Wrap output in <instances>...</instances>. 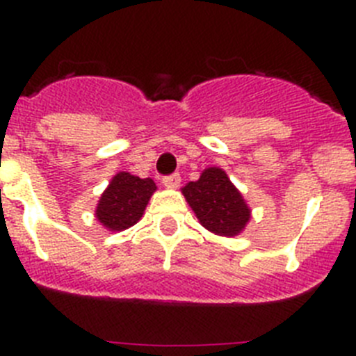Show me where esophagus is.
<instances>
[{"mask_svg":"<svg viewBox=\"0 0 356 356\" xmlns=\"http://www.w3.org/2000/svg\"><path fill=\"white\" fill-rule=\"evenodd\" d=\"M181 181V176L180 175H171V176H163L162 178V184L165 185L168 188H176L180 185Z\"/></svg>","mask_w":356,"mask_h":356,"instance_id":"34e87169","label":"esophagus"}]
</instances>
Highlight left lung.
<instances>
[{"label": "left lung", "instance_id": "left-lung-1", "mask_svg": "<svg viewBox=\"0 0 356 356\" xmlns=\"http://www.w3.org/2000/svg\"><path fill=\"white\" fill-rule=\"evenodd\" d=\"M181 194L201 226L221 237H235L246 228L251 209L221 168H207L200 180L188 181Z\"/></svg>", "mask_w": 356, "mask_h": 356}]
</instances>
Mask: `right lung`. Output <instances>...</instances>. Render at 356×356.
Instances as JSON below:
<instances>
[{
	"instance_id": "right-lung-1",
	"label": "right lung",
	"mask_w": 356,
	"mask_h": 356,
	"mask_svg": "<svg viewBox=\"0 0 356 356\" xmlns=\"http://www.w3.org/2000/svg\"><path fill=\"white\" fill-rule=\"evenodd\" d=\"M155 191L156 185L151 178L119 171L99 196L94 216L108 232H122L140 221Z\"/></svg>"
}]
</instances>
